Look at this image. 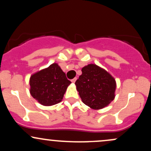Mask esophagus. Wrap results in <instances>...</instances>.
<instances>
[{"label": "esophagus", "mask_w": 151, "mask_h": 151, "mask_svg": "<svg viewBox=\"0 0 151 151\" xmlns=\"http://www.w3.org/2000/svg\"><path fill=\"white\" fill-rule=\"evenodd\" d=\"M76 80H77V78H74L73 79H72V80H71V81H72V83H74L76 81Z\"/></svg>", "instance_id": "esophagus-1"}]
</instances>
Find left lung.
<instances>
[{
	"label": "left lung",
	"instance_id": "8db88e82",
	"mask_svg": "<svg viewBox=\"0 0 151 151\" xmlns=\"http://www.w3.org/2000/svg\"><path fill=\"white\" fill-rule=\"evenodd\" d=\"M81 72L75 84L83 103L93 109H100L113 101L116 81L110 74L92 64L83 67Z\"/></svg>",
	"mask_w": 151,
	"mask_h": 151
}]
</instances>
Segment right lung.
<instances>
[{
  "label": "right lung",
  "mask_w": 151,
  "mask_h": 151,
  "mask_svg": "<svg viewBox=\"0 0 151 151\" xmlns=\"http://www.w3.org/2000/svg\"><path fill=\"white\" fill-rule=\"evenodd\" d=\"M70 84L65 72L58 64L54 63L31 76L30 93L41 104L52 106L62 101Z\"/></svg>",
  "instance_id": "right-lung-1"
}]
</instances>
